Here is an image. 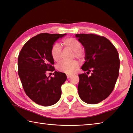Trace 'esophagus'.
Returning a JSON list of instances; mask_svg holds the SVG:
<instances>
[{"label": "esophagus", "mask_w": 133, "mask_h": 133, "mask_svg": "<svg viewBox=\"0 0 133 133\" xmlns=\"http://www.w3.org/2000/svg\"><path fill=\"white\" fill-rule=\"evenodd\" d=\"M71 76V75H70V74H67V78H69Z\"/></svg>", "instance_id": "34e87169"}]
</instances>
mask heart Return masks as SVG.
<instances>
[{"label": "heart", "mask_w": 133, "mask_h": 133, "mask_svg": "<svg viewBox=\"0 0 133 133\" xmlns=\"http://www.w3.org/2000/svg\"><path fill=\"white\" fill-rule=\"evenodd\" d=\"M63 44L66 48L71 49L74 52V56L78 59H81L84 56L85 53L81 49V42L73 38H67L63 41ZM50 54L53 60L58 62L61 59V48L58 43H55L50 49ZM78 67V64L76 61L62 62L57 65L59 71L67 74H71Z\"/></svg>", "instance_id": "obj_1"}]
</instances>
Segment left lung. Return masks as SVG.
I'll use <instances>...</instances> for the list:
<instances>
[{
	"instance_id": "left-lung-1",
	"label": "left lung",
	"mask_w": 133,
	"mask_h": 133,
	"mask_svg": "<svg viewBox=\"0 0 133 133\" xmlns=\"http://www.w3.org/2000/svg\"><path fill=\"white\" fill-rule=\"evenodd\" d=\"M83 45L85 62L81 69L92 71L90 76L79 74L78 92L85 103L96 104L112 93L119 74L120 59L115 46L102 36L94 34H76Z\"/></svg>"
}]
</instances>
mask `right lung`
I'll return each instance as SVG.
<instances>
[{
  "label": "right lung",
  "instance_id": "obj_1",
  "mask_svg": "<svg viewBox=\"0 0 133 133\" xmlns=\"http://www.w3.org/2000/svg\"><path fill=\"white\" fill-rule=\"evenodd\" d=\"M66 34H39L23 46L18 57V73L26 95L43 107L54 105L61 97V86L67 79L65 73L55 71L54 77L46 72L55 71L50 49L55 42Z\"/></svg>",
  "mask_w": 133,
  "mask_h": 133
}]
</instances>
